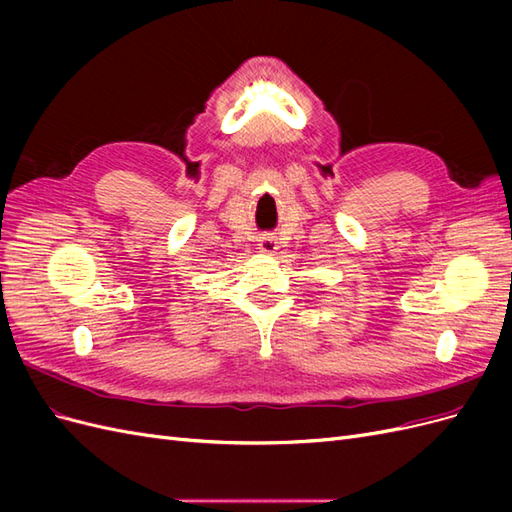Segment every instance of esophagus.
<instances>
[{"instance_id": "34e87169", "label": "esophagus", "mask_w": 512, "mask_h": 512, "mask_svg": "<svg viewBox=\"0 0 512 512\" xmlns=\"http://www.w3.org/2000/svg\"><path fill=\"white\" fill-rule=\"evenodd\" d=\"M258 247H260V252H265V254H275V250H277V241H275L273 237H269V235H262V237L258 239Z\"/></svg>"}]
</instances>
